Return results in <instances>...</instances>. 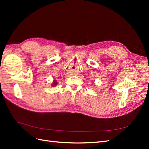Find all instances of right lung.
<instances>
[{"label": "right lung", "mask_w": 149, "mask_h": 149, "mask_svg": "<svg viewBox=\"0 0 149 149\" xmlns=\"http://www.w3.org/2000/svg\"><path fill=\"white\" fill-rule=\"evenodd\" d=\"M57 84V82H56V81H54V84Z\"/></svg>", "instance_id": "add662e5"}]
</instances>
